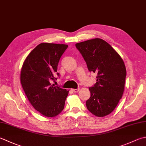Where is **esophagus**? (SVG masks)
Wrapping results in <instances>:
<instances>
[{
	"label": "esophagus",
	"mask_w": 146,
	"mask_h": 146,
	"mask_svg": "<svg viewBox=\"0 0 146 146\" xmlns=\"http://www.w3.org/2000/svg\"><path fill=\"white\" fill-rule=\"evenodd\" d=\"M79 90H80V88H73V89H72L73 92H78Z\"/></svg>",
	"instance_id": "obj_1"
}]
</instances>
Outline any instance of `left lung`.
Wrapping results in <instances>:
<instances>
[{"label": "left lung", "instance_id": "obj_1", "mask_svg": "<svg viewBox=\"0 0 146 146\" xmlns=\"http://www.w3.org/2000/svg\"><path fill=\"white\" fill-rule=\"evenodd\" d=\"M88 71L97 73V82L89 87L90 97L86 101L88 110L98 117L115 109L124 91L126 68L120 56L104 40L94 38L77 43Z\"/></svg>", "mask_w": 146, "mask_h": 146}]
</instances>
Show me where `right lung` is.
<instances>
[{
  "label": "right lung",
  "mask_w": 146,
  "mask_h": 146,
  "mask_svg": "<svg viewBox=\"0 0 146 146\" xmlns=\"http://www.w3.org/2000/svg\"><path fill=\"white\" fill-rule=\"evenodd\" d=\"M68 45L42 43L26 58L21 71V83L31 104L42 115L56 116L63 110L68 92L50 84L56 80L60 58Z\"/></svg>",
  "instance_id": "right-lung-1"
}]
</instances>
